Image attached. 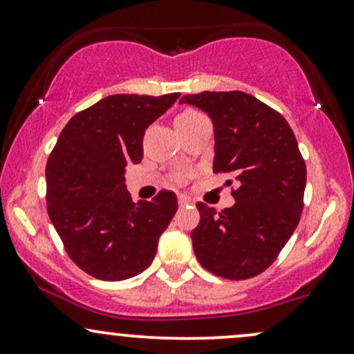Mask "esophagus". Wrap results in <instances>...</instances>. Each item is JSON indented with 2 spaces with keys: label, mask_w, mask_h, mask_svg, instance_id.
Segmentation results:
<instances>
[{
  "label": "esophagus",
  "mask_w": 354,
  "mask_h": 354,
  "mask_svg": "<svg viewBox=\"0 0 354 354\" xmlns=\"http://www.w3.org/2000/svg\"><path fill=\"white\" fill-rule=\"evenodd\" d=\"M178 201H180V206H188V204H193L189 196H186V194L178 196Z\"/></svg>",
  "instance_id": "esophagus-1"
}]
</instances>
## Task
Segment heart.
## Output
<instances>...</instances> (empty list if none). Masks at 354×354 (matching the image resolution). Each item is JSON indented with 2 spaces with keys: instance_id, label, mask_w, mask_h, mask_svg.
<instances>
[{
  "instance_id": "b5f03b06",
  "label": "heart",
  "mask_w": 354,
  "mask_h": 354,
  "mask_svg": "<svg viewBox=\"0 0 354 354\" xmlns=\"http://www.w3.org/2000/svg\"><path fill=\"white\" fill-rule=\"evenodd\" d=\"M198 115H201V113L194 112V110H185V112H181L180 115H178L176 120H188V118H194V117H198Z\"/></svg>"
}]
</instances>
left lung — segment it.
Segmentation results:
<instances>
[{
	"mask_svg": "<svg viewBox=\"0 0 354 354\" xmlns=\"http://www.w3.org/2000/svg\"><path fill=\"white\" fill-rule=\"evenodd\" d=\"M180 104L209 115L214 173L232 174L236 204L216 212L198 203L191 232L201 266L229 280L263 272L290 239L304 209L306 166L287 120L245 92H201ZM231 185V181H225Z\"/></svg>",
	"mask_w": 354,
	"mask_h": 354,
	"instance_id": "8db88e82",
	"label": "left lung"
}]
</instances>
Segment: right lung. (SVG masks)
I'll return each instance as SVG.
<instances>
[{"label": "right lung", "instance_id": "obj_1", "mask_svg": "<svg viewBox=\"0 0 354 354\" xmlns=\"http://www.w3.org/2000/svg\"><path fill=\"white\" fill-rule=\"evenodd\" d=\"M180 93H117L75 113L48 165V212L69 257L95 279L117 282L142 274L178 211L173 191L131 201L129 165L143 158L145 130Z\"/></svg>", "mask_w": 354, "mask_h": 354}]
</instances>
